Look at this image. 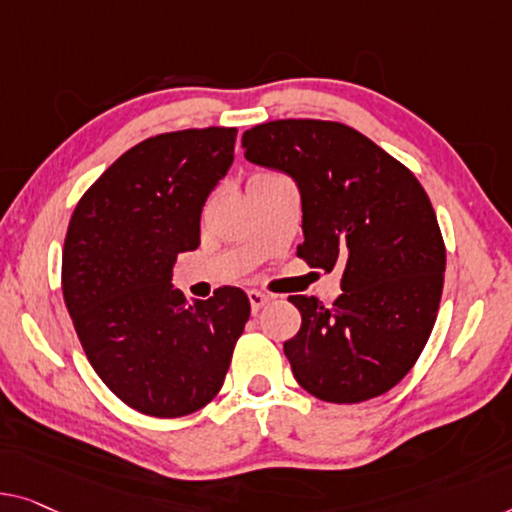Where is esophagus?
<instances>
[{
    "instance_id": "esophagus-1",
    "label": "esophagus",
    "mask_w": 512,
    "mask_h": 512,
    "mask_svg": "<svg viewBox=\"0 0 512 512\" xmlns=\"http://www.w3.org/2000/svg\"><path fill=\"white\" fill-rule=\"evenodd\" d=\"M248 299H250V308H253V312H259L266 303L271 301V296L264 294V292H257V289H250Z\"/></svg>"
}]
</instances>
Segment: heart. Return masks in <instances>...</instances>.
I'll return each mask as SVG.
<instances>
[{
	"mask_svg": "<svg viewBox=\"0 0 512 512\" xmlns=\"http://www.w3.org/2000/svg\"><path fill=\"white\" fill-rule=\"evenodd\" d=\"M269 177H276V174H273V172H257V174H253V177H250V181H259V179H269Z\"/></svg>",
	"mask_w": 512,
	"mask_h": 512,
	"instance_id": "obj_1",
	"label": "heart"
}]
</instances>
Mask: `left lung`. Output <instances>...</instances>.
<instances>
[{
  "mask_svg": "<svg viewBox=\"0 0 512 512\" xmlns=\"http://www.w3.org/2000/svg\"><path fill=\"white\" fill-rule=\"evenodd\" d=\"M241 144L250 163L287 172L301 190L296 255L340 271L331 305L289 296L301 312L299 333L285 342L296 381L333 404L391 391L421 356L444 289V236L421 181L338 121H266Z\"/></svg>",
  "mask_w": 512,
  "mask_h": 512,
  "instance_id": "8db88e82",
  "label": "left lung"
}]
</instances>
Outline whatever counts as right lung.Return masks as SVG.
<instances>
[{"label": "right lung", "instance_id": "obj_1", "mask_svg": "<svg viewBox=\"0 0 512 512\" xmlns=\"http://www.w3.org/2000/svg\"><path fill=\"white\" fill-rule=\"evenodd\" d=\"M234 142L225 126L147 137L91 183L68 223V315L96 375L140 414L179 418L216 398L250 317L239 287L188 303L170 282L177 255L200 246L202 207Z\"/></svg>", "mask_w": 512, "mask_h": 512}]
</instances>
